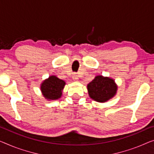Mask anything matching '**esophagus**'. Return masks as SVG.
<instances>
[{"label":"esophagus","instance_id":"34e87169","mask_svg":"<svg viewBox=\"0 0 154 154\" xmlns=\"http://www.w3.org/2000/svg\"><path fill=\"white\" fill-rule=\"evenodd\" d=\"M72 79H74L75 81H78V79H79V77H78V75H77L76 74H73Z\"/></svg>","mask_w":154,"mask_h":154}]
</instances>
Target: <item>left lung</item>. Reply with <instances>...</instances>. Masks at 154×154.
<instances>
[{"label": "left lung", "mask_w": 154, "mask_h": 154, "mask_svg": "<svg viewBox=\"0 0 154 154\" xmlns=\"http://www.w3.org/2000/svg\"><path fill=\"white\" fill-rule=\"evenodd\" d=\"M88 95L97 102H106L116 95L118 86L113 79L97 75L87 85Z\"/></svg>", "instance_id": "left-lung-1"}]
</instances>
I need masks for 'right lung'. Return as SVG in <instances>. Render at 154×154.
Returning a JSON list of instances; mask_svg holds the SVG:
<instances>
[{
	"instance_id": "1",
	"label": "right lung",
	"mask_w": 154,
	"mask_h": 154,
	"mask_svg": "<svg viewBox=\"0 0 154 154\" xmlns=\"http://www.w3.org/2000/svg\"><path fill=\"white\" fill-rule=\"evenodd\" d=\"M66 82L54 75L50 76L41 84V91L48 100H58L62 95V91Z\"/></svg>"
}]
</instances>
